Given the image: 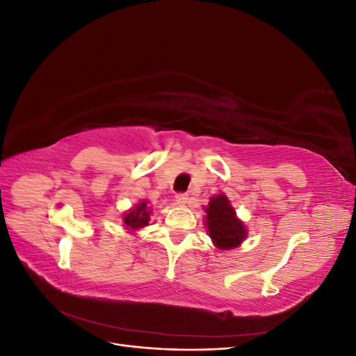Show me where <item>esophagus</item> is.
<instances>
[{
    "mask_svg": "<svg viewBox=\"0 0 356 356\" xmlns=\"http://www.w3.org/2000/svg\"><path fill=\"white\" fill-rule=\"evenodd\" d=\"M187 202H188V195H187V193H178V195H177V203L186 204Z\"/></svg>",
    "mask_w": 356,
    "mask_h": 356,
    "instance_id": "1",
    "label": "esophagus"
}]
</instances>
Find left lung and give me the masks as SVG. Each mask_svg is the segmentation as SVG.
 <instances>
[{
    "mask_svg": "<svg viewBox=\"0 0 356 356\" xmlns=\"http://www.w3.org/2000/svg\"><path fill=\"white\" fill-rule=\"evenodd\" d=\"M204 222H207L209 238L220 250H232L246 238L245 225L236 218V212L224 195L211 199Z\"/></svg>",
    "mask_w": 356,
    "mask_h": 356,
    "instance_id": "1",
    "label": "left lung"
}]
</instances>
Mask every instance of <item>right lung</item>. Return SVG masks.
<instances>
[{
    "instance_id": "obj_1",
    "label": "right lung",
    "mask_w": 356,
    "mask_h": 356,
    "mask_svg": "<svg viewBox=\"0 0 356 356\" xmlns=\"http://www.w3.org/2000/svg\"><path fill=\"white\" fill-rule=\"evenodd\" d=\"M123 220L129 230L145 227L149 220V211H147V203L145 202L139 203L135 209H132L131 212L124 215Z\"/></svg>"
}]
</instances>
